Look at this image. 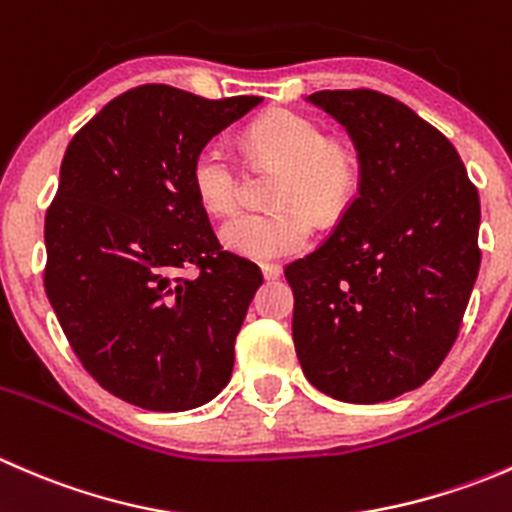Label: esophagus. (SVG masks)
<instances>
[{"label": "esophagus", "mask_w": 512, "mask_h": 512, "mask_svg": "<svg viewBox=\"0 0 512 512\" xmlns=\"http://www.w3.org/2000/svg\"><path fill=\"white\" fill-rule=\"evenodd\" d=\"M262 275H265V280H277V277L282 275V265H277V262H265V265H262Z\"/></svg>", "instance_id": "obj_1"}]
</instances>
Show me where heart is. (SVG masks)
Instances as JSON below:
<instances>
[{
	"mask_svg": "<svg viewBox=\"0 0 512 512\" xmlns=\"http://www.w3.org/2000/svg\"><path fill=\"white\" fill-rule=\"evenodd\" d=\"M250 143L262 158L285 165L275 190V213H240L220 227V240L237 255L272 260L304 250L312 223L302 208L319 218H334L354 198L359 183L356 158L332 143L312 118L277 111L250 128ZM193 188L210 213H230L240 195V165L225 141L203 143L193 158ZM300 208L297 209L296 205Z\"/></svg>",
	"mask_w": 512,
	"mask_h": 512,
	"instance_id": "heart-1",
	"label": "heart"
}]
</instances>
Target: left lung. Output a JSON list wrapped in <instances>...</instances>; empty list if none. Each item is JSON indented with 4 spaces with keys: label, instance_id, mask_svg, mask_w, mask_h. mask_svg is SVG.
Returning a JSON list of instances; mask_svg holds the SVG:
<instances>
[{
    "label": "left lung",
    "instance_id": "left-lung-1",
    "mask_svg": "<svg viewBox=\"0 0 512 512\" xmlns=\"http://www.w3.org/2000/svg\"><path fill=\"white\" fill-rule=\"evenodd\" d=\"M359 153V195L287 265L309 384L347 404L418 389L446 359L476 285L480 200L441 131L376 91H317Z\"/></svg>",
    "mask_w": 512,
    "mask_h": 512
}]
</instances>
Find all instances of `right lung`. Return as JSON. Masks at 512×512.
Returning a JSON list of instances; mask_svg holds the SVG:
<instances>
[{"mask_svg": "<svg viewBox=\"0 0 512 512\" xmlns=\"http://www.w3.org/2000/svg\"><path fill=\"white\" fill-rule=\"evenodd\" d=\"M260 103L138 86L66 148L44 225L46 297L84 369L128 404L198 409L230 381L262 275L220 250L190 170Z\"/></svg>", "mask_w": 512, "mask_h": 512, "instance_id": "add662e5", "label": "right lung"}]
</instances>
